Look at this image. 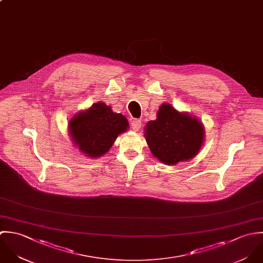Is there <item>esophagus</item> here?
Listing matches in <instances>:
<instances>
[{"label":"esophagus","mask_w":263,"mask_h":263,"mask_svg":"<svg viewBox=\"0 0 263 263\" xmlns=\"http://www.w3.org/2000/svg\"><path fill=\"white\" fill-rule=\"evenodd\" d=\"M141 121L140 120H138V119H135V120H133L132 121V123H131V126H132V129L134 130V131H138L140 128H141Z\"/></svg>","instance_id":"obj_1"}]
</instances>
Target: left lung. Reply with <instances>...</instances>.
<instances>
[{
    "mask_svg": "<svg viewBox=\"0 0 263 263\" xmlns=\"http://www.w3.org/2000/svg\"><path fill=\"white\" fill-rule=\"evenodd\" d=\"M144 130L152 154L168 165L194 158L204 141L202 123L170 104L159 106L157 120L149 121Z\"/></svg>",
    "mask_w": 263,
    "mask_h": 263,
    "instance_id": "obj_1",
    "label": "left lung"
}]
</instances>
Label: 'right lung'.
Masks as SVG:
<instances>
[{
    "instance_id": "right-lung-1",
    "label": "right lung",
    "mask_w": 263,
    "mask_h": 263,
    "mask_svg": "<svg viewBox=\"0 0 263 263\" xmlns=\"http://www.w3.org/2000/svg\"><path fill=\"white\" fill-rule=\"evenodd\" d=\"M69 132L75 146L89 158H100L106 154L118 135L129 128L128 120L114 112L104 103L93 104L79 111L69 122Z\"/></svg>"
}]
</instances>
